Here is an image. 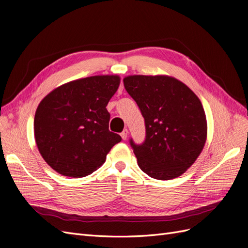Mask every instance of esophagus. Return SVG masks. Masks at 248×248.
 <instances>
[{
  "label": "esophagus",
  "mask_w": 248,
  "mask_h": 248,
  "mask_svg": "<svg viewBox=\"0 0 248 248\" xmlns=\"http://www.w3.org/2000/svg\"><path fill=\"white\" fill-rule=\"evenodd\" d=\"M127 137H128V130L124 129V130L121 132V138L125 140H127Z\"/></svg>",
  "instance_id": "esophagus-1"
}]
</instances>
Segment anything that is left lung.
<instances>
[{
    "label": "left lung",
    "instance_id": "left-lung-1",
    "mask_svg": "<svg viewBox=\"0 0 248 248\" xmlns=\"http://www.w3.org/2000/svg\"><path fill=\"white\" fill-rule=\"evenodd\" d=\"M123 81L145 119V141L137 145L130 140L140 169L157 180L181 176L207 140V120L199 97L169 76H129Z\"/></svg>",
    "mask_w": 248,
    "mask_h": 248
}]
</instances>
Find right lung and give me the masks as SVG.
Instances as JSON below:
<instances>
[{"instance_id": "right-lung-1", "label": "right lung", "mask_w": 248, "mask_h": 248, "mask_svg": "<svg viewBox=\"0 0 248 248\" xmlns=\"http://www.w3.org/2000/svg\"><path fill=\"white\" fill-rule=\"evenodd\" d=\"M119 76L79 78L56 88L39 103L34 136L42 158L59 174L81 178L107 159L121 137L108 130V101Z\"/></svg>"}]
</instances>
